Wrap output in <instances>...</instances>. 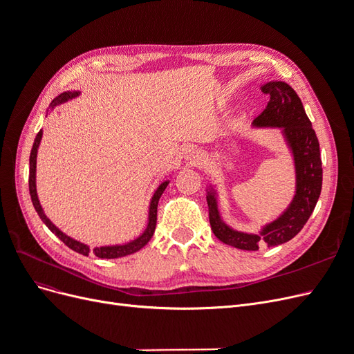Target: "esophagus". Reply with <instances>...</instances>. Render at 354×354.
<instances>
[{
  "instance_id": "34e87169",
  "label": "esophagus",
  "mask_w": 354,
  "mask_h": 354,
  "mask_svg": "<svg viewBox=\"0 0 354 354\" xmlns=\"http://www.w3.org/2000/svg\"><path fill=\"white\" fill-rule=\"evenodd\" d=\"M185 159L189 160L190 164L198 165L201 160H202V152L199 151V149H196V147H192L185 153Z\"/></svg>"
}]
</instances>
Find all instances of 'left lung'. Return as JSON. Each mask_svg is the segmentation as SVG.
I'll return each mask as SVG.
<instances>
[{
    "instance_id": "left-lung-1",
    "label": "left lung",
    "mask_w": 354,
    "mask_h": 354,
    "mask_svg": "<svg viewBox=\"0 0 354 354\" xmlns=\"http://www.w3.org/2000/svg\"><path fill=\"white\" fill-rule=\"evenodd\" d=\"M260 88L270 95V102L264 112L255 118L252 128L281 130L292 158L295 190L279 216L261 224L257 233H248L233 229L224 221L220 209L218 189L214 183L207 185L212 233L226 245L245 251H257L261 245L277 246L291 241L312 216L322 189V159L319 142L301 99L291 85L283 81H267Z\"/></svg>"
}]
</instances>
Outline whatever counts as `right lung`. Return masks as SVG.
<instances>
[{"label":"right lung","mask_w":354,"mask_h":354,"mask_svg":"<svg viewBox=\"0 0 354 354\" xmlns=\"http://www.w3.org/2000/svg\"><path fill=\"white\" fill-rule=\"evenodd\" d=\"M82 93L81 91H63L60 93L57 97L53 99V102L50 103V108L47 109V115L50 112L55 111V108L57 106L65 104L73 99L80 97ZM42 140V130H39V133L37 134L35 140H34V146H32V151H30V156H29V194H30V199L32 203H34L35 211L38 212L39 218L42 220V223L46 224V226L56 234V236L65 243L68 245L71 250H73L75 252H80L82 255H88V254H94L95 257H99V259H120V257H125V255H130L134 254L137 251H140L143 246L151 241V238L153 236L155 233V227H156V211H158V202L160 195L164 194V190L167 189V186L169 185V180H164L162 183H160L156 190L153 192V195L151 198V202H149V211H147V224L145 230L138 234L137 238L128 241L125 243H113V245H102V246H95L94 250H91L87 243H84L81 241H77L75 238L69 236L65 232H62L55 223H53L48 217L47 214L44 212V208H42L39 198H38V192H37V156H38V149ZM171 177V174L168 176Z\"/></svg>","instance_id":"add662e5"}]
</instances>
